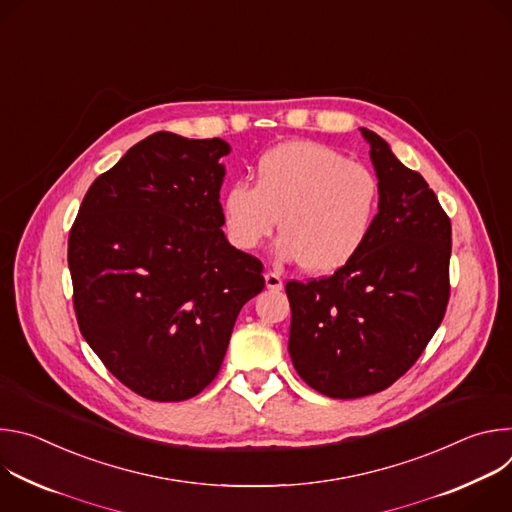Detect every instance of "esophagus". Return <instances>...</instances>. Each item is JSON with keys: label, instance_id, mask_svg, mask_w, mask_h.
<instances>
[{"label": "esophagus", "instance_id": "obj_1", "mask_svg": "<svg viewBox=\"0 0 512 512\" xmlns=\"http://www.w3.org/2000/svg\"><path fill=\"white\" fill-rule=\"evenodd\" d=\"M265 287L273 289V291H279L283 287V281H281V277L277 273L269 271V273H265Z\"/></svg>", "mask_w": 512, "mask_h": 512}]
</instances>
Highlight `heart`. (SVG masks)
I'll return each instance as SVG.
<instances>
[{"label": "heart", "mask_w": 512, "mask_h": 512, "mask_svg": "<svg viewBox=\"0 0 512 512\" xmlns=\"http://www.w3.org/2000/svg\"><path fill=\"white\" fill-rule=\"evenodd\" d=\"M255 184L239 180L223 194L229 239L245 251L259 247L277 227L279 261L312 273L346 265L367 241L379 204L375 174L310 139H289L255 164Z\"/></svg>", "instance_id": "heart-1"}]
</instances>
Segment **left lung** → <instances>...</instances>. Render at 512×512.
<instances>
[{
    "label": "left lung",
    "instance_id": "obj_1",
    "mask_svg": "<svg viewBox=\"0 0 512 512\" xmlns=\"http://www.w3.org/2000/svg\"><path fill=\"white\" fill-rule=\"evenodd\" d=\"M379 180V212L360 251L334 275L285 285L289 356L332 399L393 385L440 328L450 298L452 225L421 174L360 127Z\"/></svg>",
    "mask_w": 512,
    "mask_h": 512
}]
</instances>
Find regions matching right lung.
<instances>
[{"instance_id":"1","label":"right lung","mask_w":512,"mask_h":512,"mask_svg":"<svg viewBox=\"0 0 512 512\" xmlns=\"http://www.w3.org/2000/svg\"><path fill=\"white\" fill-rule=\"evenodd\" d=\"M221 139L158 131L89 188L68 237L79 328L125 387L186 401L218 373L259 259L223 233Z\"/></svg>"}]
</instances>
